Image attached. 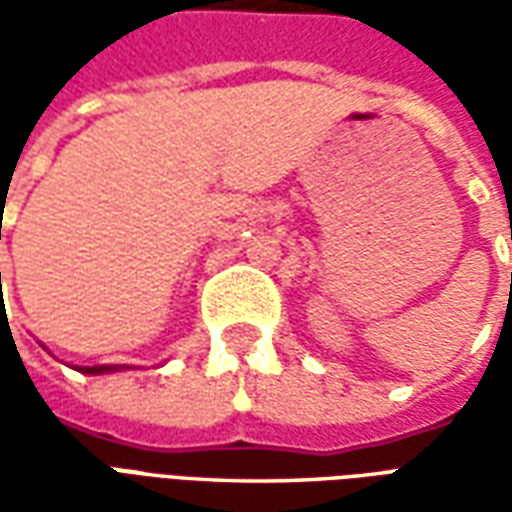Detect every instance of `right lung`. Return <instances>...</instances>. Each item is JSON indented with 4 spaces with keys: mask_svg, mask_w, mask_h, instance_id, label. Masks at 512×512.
<instances>
[{
    "mask_svg": "<svg viewBox=\"0 0 512 512\" xmlns=\"http://www.w3.org/2000/svg\"><path fill=\"white\" fill-rule=\"evenodd\" d=\"M126 365H93V367H79L87 376H101V373H115V370H123Z\"/></svg>",
    "mask_w": 512,
    "mask_h": 512,
    "instance_id": "obj_1",
    "label": "right lung"
}]
</instances>
